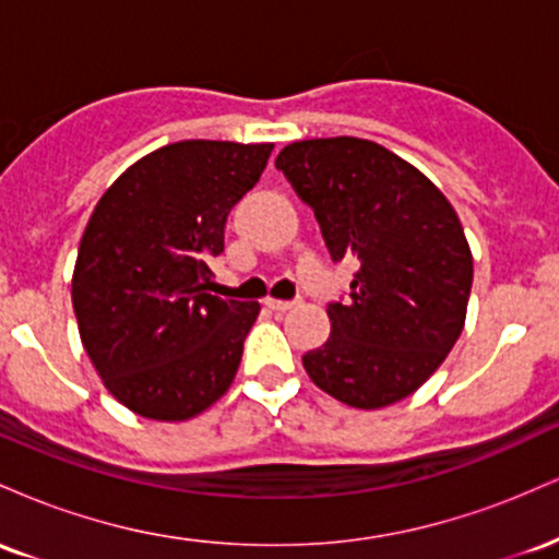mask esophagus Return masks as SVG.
Returning <instances> with one entry per match:
<instances>
[{"mask_svg": "<svg viewBox=\"0 0 559 559\" xmlns=\"http://www.w3.org/2000/svg\"><path fill=\"white\" fill-rule=\"evenodd\" d=\"M265 305L271 307V310H275V312H286V310H292V307L297 305V301H292V299H267Z\"/></svg>", "mask_w": 559, "mask_h": 559, "instance_id": "1", "label": "esophagus"}]
</instances>
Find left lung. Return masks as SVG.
Masks as SVG:
<instances>
[{"label":"left lung","instance_id":"1","mask_svg":"<svg viewBox=\"0 0 559 559\" xmlns=\"http://www.w3.org/2000/svg\"><path fill=\"white\" fill-rule=\"evenodd\" d=\"M275 168L312 207L331 260L357 262L349 297L329 301V342L301 357L307 376L357 409L404 400L463 333L473 258L457 213L368 139L294 141Z\"/></svg>","mask_w":559,"mask_h":559}]
</instances>
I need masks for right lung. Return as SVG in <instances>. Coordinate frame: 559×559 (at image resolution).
<instances>
[{
    "instance_id": "1",
    "label": "right lung",
    "mask_w": 559,
    "mask_h": 559,
    "mask_svg": "<svg viewBox=\"0 0 559 559\" xmlns=\"http://www.w3.org/2000/svg\"><path fill=\"white\" fill-rule=\"evenodd\" d=\"M273 144L176 141L133 163L96 202L73 310L96 373L150 420H189L226 394L258 301L210 294L234 204Z\"/></svg>"
}]
</instances>
